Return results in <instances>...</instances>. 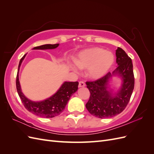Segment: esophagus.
Masks as SVG:
<instances>
[{"instance_id": "obj_1", "label": "esophagus", "mask_w": 154, "mask_h": 154, "mask_svg": "<svg viewBox=\"0 0 154 154\" xmlns=\"http://www.w3.org/2000/svg\"><path fill=\"white\" fill-rule=\"evenodd\" d=\"M85 83L84 82H83V81L79 82V85H78L79 87H85Z\"/></svg>"}]
</instances>
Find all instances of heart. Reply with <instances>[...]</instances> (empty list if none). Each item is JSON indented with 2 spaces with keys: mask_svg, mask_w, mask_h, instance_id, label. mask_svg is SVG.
Wrapping results in <instances>:
<instances>
[{
  "mask_svg": "<svg viewBox=\"0 0 154 154\" xmlns=\"http://www.w3.org/2000/svg\"><path fill=\"white\" fill-rule=\"evenodd\" d=\"M73 61L79 69H87V75L88 77L97 79L104 76L112 66L114 56L109 51L94 47L82 51L74 57ZM69 66L76 71V68L73 65L71 64Z\"/></svg>",
  "mask_w": 154,
  "mask_h": 154,
  "instance_id": "1",
  "label": "heart"
}]
</instances>
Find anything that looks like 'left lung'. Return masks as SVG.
<instances>
[{
  "instance_id": "1",
  "label": "left lung",
  "mask_w": 154,
  "mask_h": 154,
  "mask_svg": "<svg viewBox=\"0 0 154 154\" xmlns=\"http://www.w3.org/2000/svg\"><path fill=\"white\" fill-rule=\"evenodd\" d=\"M118 66L113 71L96 81L87 82L90 97L86 108L90 114L98 118H109L120 114L128 105L134 88V76L132 60L125 51L118 48L116 52ZM118 75L123 83L118 93L113 94L108 89V83L112 76Z\"/></svg>"
}]
</instances>
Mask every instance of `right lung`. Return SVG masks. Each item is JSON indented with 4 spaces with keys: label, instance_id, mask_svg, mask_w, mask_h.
Wrapping results in <instances>:
<instances>
[{
    "label": "right lung",
    "instance_id": "1",
    "mask_svg": "<svg viewBox=\"0 0 154 154\" xmlns=\"http://www.w3.org/2000/svg\"><path fill=\"white\" fill-rule=\"evenodd\" d=\"M59 44H45L37 46L32 49H53L57 48ZM26 54L24 55L19 62L18 67V72L16 79V87L18 94L25 108L30 112L41 118H52L61 114L64 110L66 106L71 97L78 90V82H65L58 91L49 98L40 101H32L24 96L21 91L18 71L21 63L24 60Z\"/></svg>",
    "mask_w": 154,
    "mask_h": 154
}]
</instances>
